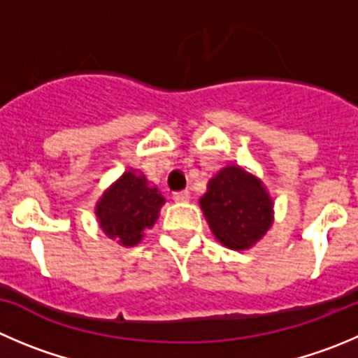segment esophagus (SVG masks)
<instances>
[{
    "instance_id": "34e87169",
    "label": "esophagus",
    "mask_w": 358,
    "mask_h": 358,
    "mask_svg": "<svg viewBox=\"0 0 358 358\" xmlns=\"http://www.w3.org/2000/svg\"><path fill=\"white\" fill-rule=\"evenodd\" d=\"M173 200H176V202H188L189 192H188V189H182V192H176V193H173Z\"/></svg>"
}]
</instances>
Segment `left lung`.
<instances>
[{"label":"left lung","mask_w":358,"mask_h":358,"mask_svg":"<svg viewBox=\"0 0 358 358\" xmlns=\"http://www.w3.org/2000/svg\"><path fill=\"white\" fill-rule=\"evenodd\" d=\"M200 207L214 237L236 251L255 246L274 221L264 182L239 165L223 166L210 177Z\"/></svg>","instance_id":"1"}]
</instances>
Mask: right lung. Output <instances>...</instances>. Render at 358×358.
<instances>
[{
    "instance_id": "right-lung-1",
    "label": "right lung",
    "mask_w": 358,
    "mask_h": 358,
    "mask_svg": "<svg viewBox=\"0 0 358 358\" xmlns=\"http://www.w3.org/2000/svg\"><path fill=\"white\" fill-rule=\"evenodd\" d=\"M165 199L158 188L148 185L142 173L126 170L117 181L101 195L96 203L98 223L110 239L121 246H135L159 216Z\"/></svg>"
}]
</instances>
